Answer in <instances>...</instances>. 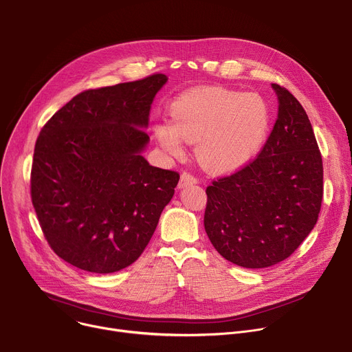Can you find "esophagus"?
Here are the masks:
<instances>
[{"instance_id": "obj_1", "label": "esophagus", "mask_w": 352, "mask_h": 352, "mask_svg": "<svg viewBox=\"0 0 352 352\" xmlns=\"http://www.w3.org/2000/svg\"><path fill=\"white\" fill-rule=\"evenodd\" d=\"M197 183V177L193 176L190 172H183L180 175V180H179V187H184L187 184H195Z\"/></svg>"}]
</instances>
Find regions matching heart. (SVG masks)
<instances>
[{"mask_svg": "<svg viewBox=\"0 0 352 352\" xmlns=\"http://www.w3.org/2000/svg\"><path fill=\"white\" fill-rule=\"evenodd\" d=\"M173 121L155 128L156 140L169 153L180 156L183 141L197 144V157L210 172L241 168L258 152L269 126L265 100L223 87L184 93L173 105Z\"/></svg>", "mask_w": 352, "mask_h": 352, "instance_id": "1", "label": "heart"}]
</instances>
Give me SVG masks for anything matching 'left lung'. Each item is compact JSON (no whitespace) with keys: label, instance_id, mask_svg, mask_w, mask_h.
<instances>
[{"label":"left lung","instance_id":"obj_1","mask_svg":"<svg viewBox=\"0 0 352 352\" xmlns=\"http://www.w3.org/2000/svg\"><path fill=\"white\" fill-rule=\"evenodd\" d=\"M275 125L255 159L206 188L204 228L214 248L242 267L289 258L314 228L322 200V159L309 117L279 85Z\"/></svg>","mask_w":352,"mask_h":352}]
</instances>
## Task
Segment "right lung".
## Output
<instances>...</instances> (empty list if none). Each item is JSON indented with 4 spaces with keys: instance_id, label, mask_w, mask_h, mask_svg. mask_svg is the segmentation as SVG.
<instances>
[{
    "instance_id": "obj_1",
    "label": "right lung",
    "mask_w": 352,
    "mask_h": 352,
    "mask_svg": "<svg viewBox=\"0 0 352 352\" xmlns=\"http://www.w3.org/2000/svg\"><path fill=\"white\" fill-rule=\"evenodd\" d=\"M162 73L74 96L35 144L31 199L49 247L70 265L113 274L137 261L179 173L141 155Z\"/></svg>"
}]
</instances>
